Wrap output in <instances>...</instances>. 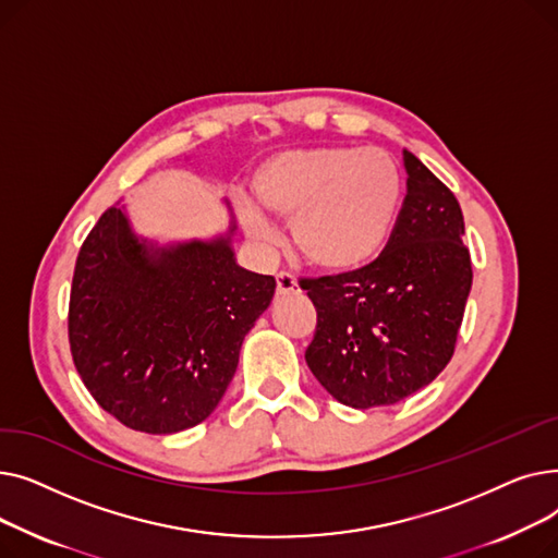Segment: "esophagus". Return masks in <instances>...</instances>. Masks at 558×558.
I'll use <instances>...</instances> for the list:
<instances>
[{"label": "esophagus", "instance_id": "34e87169", "mask_svg": "<svg viewBox=\"0 0 558 558\" xmlns=\"http://www.w3.org/2000/svg\"><path fill=\"white\" fill-rule=\"evenodd\" d=\"M299 291V282L296 278L287 274V271H280L276 274V294L278 296H287V294H296Z\"/></svg>", "mask_w": 558, "mask_h": 558}]
</instances>
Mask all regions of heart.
Masks as SVG:
<instances>
[{"instance_id": "b5f03b06", "label": "heart", "mask_w": 558, "mask_h": 558, "mask_svg": "<svg viewBox=\"0 0 558 558\" xmlns=\"http://www.w3.org/2000/svg\"><path fill=\"white\" fill-rule=\"evenodd\" d=\"M251 192L262 213L291 223V240L310 267L353 274L389 244L404 179L396 158L377 146H312L264 160ZM242 223L255 242L274 240L267 219L248 205Z\"/></svg>"}]
</instances>
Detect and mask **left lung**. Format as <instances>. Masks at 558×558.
Wrapping results in <instances>:
<instances>
[{
    "label": "left lung",
    "instance_id": "8db88e82",
    "mask_svg": "<svg viewBox=\"0 0 558 558\" xmlns=\"http://www.w3.org/2000/svg\"><path fill=\"white\" fill-rule=\"evenodd\" d=\"M402 160L407 196L379 257L353 274L301 280L316 307L305 362L355 409L396 404L448 366L473 284L459 201L412 151Z\"/></svg>",
    "mask_w": 558,
    "mask_h": 558
}]
</instances>
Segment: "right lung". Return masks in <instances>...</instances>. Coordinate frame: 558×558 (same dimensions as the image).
I'll return each instance as SVG.
<instances>
[{
  "label": "right lung",
  "mask_w": 558,
  "mask_h": 558,
  "mask_svg": "<svg viewBox=\"0 0 558 558\" xmlns=\"http://www.w3.org/2000/svg\"><path fill=\"white\" fill-rule=\"evenodd\" d=\"M226 238L158 246L120 205L87 234L70 294L74 366L101 409L146 434L208 418L276 280L242 269Z\"/></svg>",
  "instance_id": "1"
}]
</instances>
